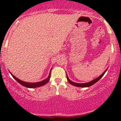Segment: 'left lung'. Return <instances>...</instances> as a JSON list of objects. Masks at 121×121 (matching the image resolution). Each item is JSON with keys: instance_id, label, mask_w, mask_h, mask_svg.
<instances>
[{"instance_id": "8db88e82", "label": "left lung", "mask_w": 121, "mask_h": 121, "mask_svg": "<svg viewBox=\"0 0 121 121\" xmlns=\"http://www.w3.org/2000/svg\"><path fill=\"white\" fill-rule=\"evenodd\" d=\"M107 69H106V70H105V71H104V73H102V74H101L100 76H99V77H97V78H95V79H94V80H92V81H90V82H87V83H81V84H80V83H76V82H74L72 81L71 80H69V79L68 77L67 74H66V78H67V80H68V81L70 83V84H71V85H72L75 86L81 87H89V86H91L95 84V83H96L97 81H99V80H100V79H101V78H102V76H104V74H105V72H106Z\"/></svg>"}]
</instances>
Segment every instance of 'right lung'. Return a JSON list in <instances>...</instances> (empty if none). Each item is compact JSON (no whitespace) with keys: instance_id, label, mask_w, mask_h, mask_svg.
Instances as JSON below:
<instances>
[{"instance_id":"right-lung-1","label":"right lung","mask_w":121,"mask_h":121,"mask_svg":"<svg viewBox=\"0 0 121 121\" xmlns=\"http://www.w3.org/2000/svg\"><path fill=\"white\" fill-rule=\"evenodd\" d=\"M51 70L49 72V76H48V77H47L46 79H45V80H43V81H41L37 82H24L23 81H22V80H19V79L17 78V77H16L15 76H13V74H12L11 73H10L12 75V77H13V78H14L15 80H16V81H17L19 84L22 85L24 86L25 87H28V88H35V87L41 86H43L45 84H46L50 80V77H51Z\"/></svg>"}]
</instances>
